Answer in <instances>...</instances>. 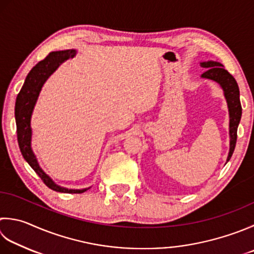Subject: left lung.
I'll return each mask as SVG.
<instances>
[{
  "instance_id": "8db88e82",
  "label": "left lung",
  "mask_w": 254,
  "mask_h": 254,
  "mask_svg": "<svg viewBox=\"0 0 254 254\" xmlns=\"http://www.w3.org/2000/svg\"><path fill=\"white\" fill-rule=\"evenodd\" d=\"M200 66L203 68H207V70L201 74V77L211 79V80H215L216 82L219 83L221 88L223 89L225 97L227 99L228 108H229V116H230V124H229L230 151L227 160L229 161L236 147L237 130H238V126H239L241 114H242L239 87H238L236 79L233 78L231 73H229V71L223 68V66L220 63L203 62L200 64Z\"/></svg>"
}]
</instances>
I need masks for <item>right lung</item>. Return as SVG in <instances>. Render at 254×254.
<instances>
[{"label": "right lung", "instance_id": "add662e5", "mask_svg": "<svg viewBox=\"0 0 254 254\" xmlns=\"http://www.w3.org/2000/svg\"><path fill=\"white\" fill-rule=\"evenodd\" d=\"M74 55H76V51H73V49L49 53L46 58H44L42 62H39L29 71L26 79H25V82L21 91L17 94L16 102H15V120H16L17 142L23 157L29 164V166L35 171V173L41 177V180L44 182L45 185L55 191L67 193H80L86 191L87 190H67V188L58 186L39 167L36 157H35L31 147V117L34 106L36 103L37 97L44 82L56 70L59 64L69 58H72Z\"/></svg>", "mask_w": 254, "mask_h": 254}]
</instances>
